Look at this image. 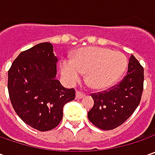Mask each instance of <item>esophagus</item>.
<instances>
[{
    "instance_id": "obj_1",
    "label": "esophagus",
    "mask_w": 155,
    "mask_h": 155,
    "mask_svg": "<svg viewBox=\"0 0 155 155\" xmlns=\"http://www.w3.org/2000/svg\"><path fill=\"white\" fill-rule=\"evenodd\" d=\"M84 96H85V94H84V92H82V91H76V98L77 99L83 98Z\"/></svg>"
}]
</instances>
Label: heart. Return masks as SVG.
<instances>
[{
    "label": "heart",
    "instance_id": "heart-1",
    "mask_svg": "<svg viewBox=\"0 0 155 155\" xmlns=\"http://www.w3.org/2000/svg\"><path fill=\"white\" fill-rule=\"evenodd\" d=\"M128 67V59L120 51L101 47L80 49L71 60L63 59L60 71L69 84H74L86 73L85 81L92 89L103 90L115 84Z\"/></svg>",
    "mask_w": 155,
    "mask_h": 155
}]
</instances>
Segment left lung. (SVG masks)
Returning a JSON list of instances; mask_svg holds the SVG:
<instances>
[{"instance_id":"obj_1","label":"left lung","mask_w":155,"mask_h":155,"mask_svg":"<svg viewBox=\"0 0 155 155\" xmlns=\"http://www.w3.org/2000/svg\"><path fill=\"white\" fill-rule=\"evenodd\" d=\"M143 82V67L131 55L128 73L121 82L102 92L91 94L94 105L88 112L89 120L103 130H111L122 125L140 104Z\"/></svg>"}]
</instances>
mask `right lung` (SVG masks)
<instances>
[{"instance_id": "right-lung-1", "label": "right lung", "mask_w": 155, "mask_h": 155, "mask_svg": "<svg viewBox=\"0 0 155 155\" xmlns=\"http://www.w3.org/2000/svg\"><path fill=\"white\" fill-rule=\"evenodd\" d=\"M57 62L53 45L44 42L21 52L8 70L14 110L27 125L43 132L56 128L64 105L75 99L74 89L63 87L56 79Z\"/></svg>"}]
</instances>
